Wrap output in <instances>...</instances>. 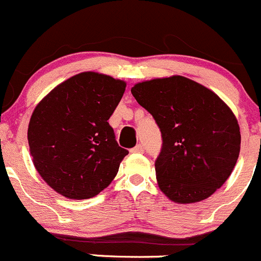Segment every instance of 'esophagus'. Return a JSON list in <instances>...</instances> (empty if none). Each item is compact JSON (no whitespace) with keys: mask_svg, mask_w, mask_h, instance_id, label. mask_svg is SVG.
I'll list each match as a JSON object with an SVG mask.
<instances>
[{"mask_svg":"<svg viewBox=\"0 0 261 261\" xmlns=\"http://www.w3.org/2000/svg\"><path fill=\"white\" fill-rule=\"evenodd\" d=\"M144 145H141V144H139V145H136L134 149H131V152H136V154H140V152H144Z\"/></svg>","mask_w":261,"mask_h":261,"instance_id":"34e87169","label":"esophagus"}]
</instances>
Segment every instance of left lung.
<instances>
[{
  "instance_id": "obj_1",
  "label": "left lung",
  "mask_w": 261,
  "mask_h": 261,
  "mask_svg": "<svg viewBox=\"0 0 261 261\" xmlns=\"http://www.w3.org/2000/svg\"><path fill=\"white\" fill-rule=\"evenodd\" d=\"M131 93L162 131L155 162L160 191L180 204L212 196L240 154V126L232 110L211 89L181 75L140 82Z\"/></svg>"
}]
</instances>
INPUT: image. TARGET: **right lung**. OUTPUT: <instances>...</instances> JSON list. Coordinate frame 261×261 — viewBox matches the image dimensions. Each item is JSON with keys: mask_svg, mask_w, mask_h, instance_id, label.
I'll use <instances>...</instances> for the list:
<instances>
[{"mask_svg": "<svg viewBox=\"0 0 261 261\" xmlns=\"http://www.w3.org/2000/svg\"><path fill=\"white\" fill-rule=\"evenodd\" d=\"M126 82L82 72L58 84L34 110L28 128L33 163L50 188L86 199L110 186L128 151L107 122Z\"/></svg>", "mask_w": 261, "mask_h": 261, "instance_id": "add662e5", "label": "right lung"}]
</instances>
